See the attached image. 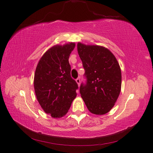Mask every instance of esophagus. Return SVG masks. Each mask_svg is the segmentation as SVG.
<instances>
[{"mask_svg":"<svg viewBox=\"0 0 153 153\" xmlns=\"http://www.w3.org/2000/svg\"><path fill=\"white\" fill-rule=\"evenodd\" d=\"M76 81L78 85V87H79L80 86V79H79V78H77V79L76 80Z\"/></svg>","mask_w":153,"mask_h":153,"instance_id":"esophagus-1","label":"esophagus"}]
</instances>
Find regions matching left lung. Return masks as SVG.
<instances>
[{
    "label": "left lung",
    "mask_w": 153,
    "mask_h": 153,
    "mask_svg": "<svg viewBox=\"0 0 153 153\" xmlns=\"http://www.w3.org/2000/svg\"><path fill=\"white\" fill-rule=\"evenodd\" d=\"M77 51L87 79V84L80 87L81 97L91 113L104 115L115 105L121 90L119 64L104 46L78 42Z\"/></svg>",
    "instance_id": "8db88e82"
}]
</instances>
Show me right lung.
Here are the masks:
<instances>
[{
    "label": "right lung",
    "instance_id": "obj_1",
    "mask_svg": "<svg viewBox=\"0 0 153 153\" xmlns=\"http://www.w3.org/2000/svg\"><path fill=\"white\" fill-rule=\"evenodd\" d=\"M74 42L55 45L39 60L34 77V92L42 109L53 118L66 115L76 98L77 84L70 76L68 59Z\"/></svg>",
    "mask_w": 153,
    "mask_h": 153
}]
</instances>
